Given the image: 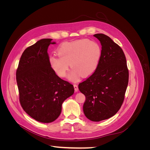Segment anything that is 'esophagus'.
<instances>
[{
  "instance_id": "34e87169",
  "label": "esophagus",
  "mask_w": 150,
  "mask_h": 150,
  "mask_svg": "<svg viewBox=\"0 0 150 150\" xmlns=\"http://www.w3.org/2000/svg\"><path fill=\"white\" fill-rule=\"evenodd\" d=\"M74 90H75L76 92L78 91V85L74 84Z\"/></svg>"
}]
</instances>
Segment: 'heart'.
<instances>
[{
  "label": "heart",
  "mask_w": 150,
  "mask_h": 150,
  "mask_svg": "<svg viewBox=\"0 0 150 150\" xmlns=\"http://www.w3.org/2000/svg\"><path fill=\"white\" fill-rule=\"evenodd\" d=\"M59 56H52L49 64L61 78H64L69 69L68 79L76 81L79 76L88 77L96 70L101 57V47L93 40L82 39L61 44L57 49Z\"/></svg>",
  "instance_id": "b5f03b06"
}]
</instances>
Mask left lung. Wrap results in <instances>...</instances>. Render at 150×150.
<instances>
[{
    "instance_id": "1",
    "label": "left lung",
    "mask_w": 150,
    "mask_h": 150,
    "mask_svg": "<svg viewBox=\"0 0 150 150\" xmlns=\"http://www.w3.org/2000/svg\"><path fill=\"white\" fill-rule=\"evenodd\" d=\"M101 44V57L96 70L78 88L85 95L83 111L88 119L100 121L114 116L125 99L129 72L122 49L108 35L96 34Z\"/></svg>"
}]
</instances>
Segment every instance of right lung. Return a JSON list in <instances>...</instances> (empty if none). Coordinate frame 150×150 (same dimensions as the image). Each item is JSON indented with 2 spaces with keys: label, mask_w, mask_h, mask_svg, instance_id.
<instances>
[{
  "label": "right lung",
  "mask_w": 150,
  "mask_h": 150,
  "mask_svg": "<svg viewBox=\"0 0 150 150\" xmlns=\"http://www.w3.org/2000/svg\"><path fill=\"white\" fill-rule=\"evenodd\" d=\"M55 44L52 39H42L25 49L16 71L21 106L44 123L59 116L62 103L74 92L73 85L61 79L49 64L47 49Z\"/></svg>",
  "instance_id": "add662e5"
}]
</instances>
